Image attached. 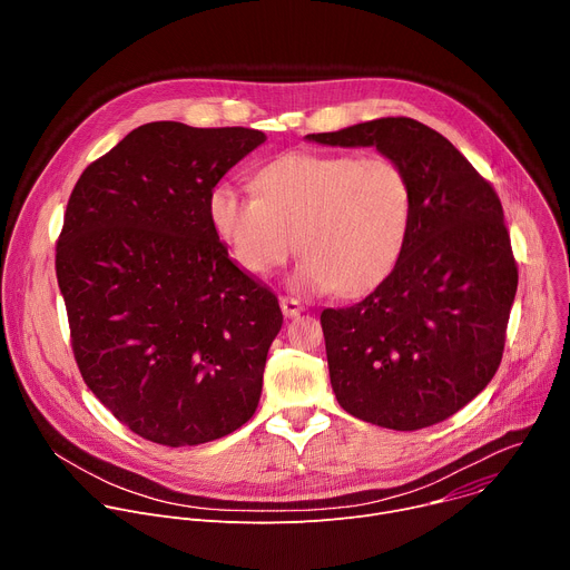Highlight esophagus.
<instances>
[{
    "label": "esophagus",
    "instance_id": "obj_1",
    "mask_svg": "<svg viewBox=\"0 0 570 570\" xmlns=\"http://www.w3.org/2000/svg\"><path fill=\"white\" fill-rule=\"evenodd\" d=\"M279 304H282V311H284V315H286V317H295V315H299V313L304 311L302 299L291 297V295H284V297L279 299Z\"/></svg>",
    "mask_w": 570,
    "mask_h": 570
}]
</instances>
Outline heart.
<instances>
[{"label": "heart", "instance_id": "obj_1", "mask_svg": "<svg viewBox=\"0 0 570 570\" xmlns=\"http://www.w3.org/2000/svg\"><path fill=\"white\" fill-rule=\"evenodd\" d=\"M255 191L216 185L207 216L232 259L255 277L302 253V291L356 295L396 266L413 223V185L383 153H286L255 174Z\"/></svg>", "mask_w": 570, "mask_h": 570}]
</instances>
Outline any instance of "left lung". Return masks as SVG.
I'll use <instances>...</instances> for the list:
<instances>
[{"mask_svg":"<svg viewBox=\"0 0 570 570\" xmlns=\"http://www.w3.org/2000/svg\"><path fill=\"white\" fill-rule=\"evenodd\" d=\"M306 137L376 146L413 185V223L392 273L365 299L320 315L336 399L392 431L444 422L503 358L519 271L501 200L446 137L409 117Z\"/></svg>","mask_w":570,"mask_h":570,"instance_id":"left-lung-1","label":"left lung"}]
</instances>
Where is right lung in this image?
<instances>
[{
  "instance_id": "obj_1",
  "label": "right lung",
  "mask_w": 570,
  "mask_h": 570,
  "mask_svg": "<svg viewBox=\"0 0 570 570\" xmlns=\"http://www.w3.org/2000/svg\"><path fill=\"white\" fill-rule=\"evenodd\" d=\"M253 128L153 121L80 174L56 246L80 376L132 433L196 446L246 424L282 330L275 293L216 236L207 198Z\"/></svg>"
}]
</instances>
